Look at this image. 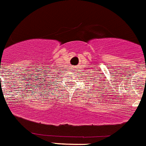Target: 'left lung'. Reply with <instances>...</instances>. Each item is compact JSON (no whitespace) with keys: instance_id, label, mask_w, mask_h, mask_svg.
<instances>
[{"instance_id":"8db88e82","label":"left lung","mask_w":146,"mask_h":146,"mask_svg":"<svg viewBox=\"0 0 146 146\" xmlns=\"http://www.w3.org/2000/svg\"><path fill=\"white\" fill-rule=\"evenodd\" d=\"M93 84H94V83H93ZM98 87H102V86H100V85H99V86H98ZM98 90V89H97Z\"/></svg>"}]
</instances>
